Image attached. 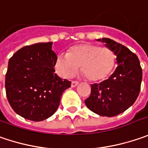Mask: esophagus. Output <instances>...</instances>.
Listing matches in <instances>:
<instances>
[{
	"mask_svg": "<svg viewBox=\"0 0 148 148\" xmlns=\"http://www.w3.org/2000/svg\"><path fill=\"white\" fill-rule=\"evenodd\" d=\"M78 84H79V82H77V81H72V83H71V87H72V88H74V87L77 86Z\"/></svg>",
	"mask_w": 148,
	"mask_h": 148,
	"instance_id": "34e87169",
	"label": "esophagus"
}]
</instances>
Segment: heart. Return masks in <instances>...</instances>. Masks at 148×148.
I'll return each mask as SVG.
<instances>
[{"instance_id": "b5f03b06", "label": "heart", "mask_w": 148, "mask_h": 148, "mask_svg": "<svg viewBox=\"0 0 148 148\" xmlns=\"http://www.w3.org/2000/svg\"><path fill=\"white\" fill-rule=\"evenodd\" d=\"M116 63V55L111 49L84 43L69 49L67 54H59L55 61L56 73L64 79L72 78L80 66L81 73L90 81L106 79Z\"/></svg>"}]
</instances>
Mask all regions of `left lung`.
<instances>
[{"label":"left lung","mask_w":148,"mask_h":148,"mask_svg":"<svg viewBox=\"0 0 148 148\" xmlns=\"http://www.w3.org/2000/svg\"><path fill=\"white\" fill-rule=\"evenodd\" d=\"M101 41L105 42L107 47L117 55L118 66L107 80L91 85V94L84 103L100 116L114 117L126 111L136 101L143 70L138 56L124 45L108 38H103Z\"/></svg>","instance_id":"1"}]
</instances>
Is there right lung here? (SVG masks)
<instances>
[{
  "label": "right lung",
  "mask_w": 148,
  "mask_h": 148,
  "mask_svg": "<svg viewBox=\"0 0 148 148\" xmlns=\"http://www.w3.org/2000/svg\"><path fill=\"white\" fill-rule=\"evenodd\" d=\"M52 42L25 46L13 55L5 74V93L13 110L31 121L51 117L71 82L55 74Z\"/></svg>",
  "instance_id": "add662e5"
}]
</instances>
